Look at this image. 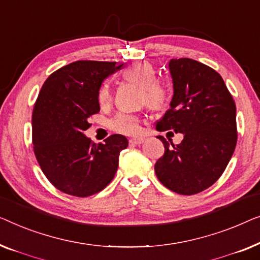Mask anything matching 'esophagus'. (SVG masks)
<instances>
[{
    "label": "esophagus",
    "instance_id": "esophagus-1",
    "mask_svg": "<svg viewBox=\"0 0 260 260\" xmlns=\"http://www.w3.org/2000/svg\"><path fill=\"white\" fill-rule=\"evenodd\" d=\"M145 139L144 138H132L129 139V144L132 145H141L144 144Z\"/></svg>",
    "mask_w": 260,
    "mask_h": 260
}]
</instances>
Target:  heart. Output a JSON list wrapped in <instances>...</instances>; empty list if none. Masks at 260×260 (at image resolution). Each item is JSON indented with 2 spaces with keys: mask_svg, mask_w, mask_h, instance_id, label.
Listing matches in <instances>:
<instances>
[{
  "mask_svg": "<svg viewBox=\"0 0 260 260\" xmlns=\"http://www.w3.org/2000/svg\"><path fill=\"white\" fill-rule=\"evenodd\" d=\"M126 80L134 82L142 87L141 100L146 102L151 109H161L167 105L170 100V88L166 83L158 82L156 80L155 69L148 62H138L129 67L125 72ZM100 105L106 106L112 101L113 90L111 83L105 82L100 87L98 94ZM109 128L116 133L132 135L137 134L140 126H139V118L137 115L128 112H119L108 122Z\"/></svg>",
  "mask_w": 260,
  "mask_h": 260,
  "instance_id": "heart-1",
  "label": "heart"
}]
</instances>
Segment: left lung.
Segmentation results:
<instances>
[{
    "mask_svg": "<svg viewBox=\"0 0 260 260\" xmlns=\"http://www.w3.org/2000/svg\"><path fill=\"white\" fill-rule=\"evenodd\" d=\"M171 108L155 128L182 133L174 146L158 137L165 153L155 162V174L168 189L191 196L220 178L237 145L236 104L214 69L192 58H172Z\"/></svg>",
    "mask_w": 260,
    "mask_h": 260,
    "instance_id": "8db88e82",
    "label": "left lung"
}]
</instances>
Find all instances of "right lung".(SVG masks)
Instances as JSON below:
<instances>
[{
	"instance_id": "right-lung-1",
	"label": "right lung",
	"mask_w": 260,
	"mask_h": 260,
	"mask_svg": "<svg viewBox=\"0 0 260 260\" xmlns=\"http://www.w3.org/2000/svg\"><path fill=\"white\" fill-rule=\"evenodd\" d=\"M122 64L75 61L54 72L43 83L32 109V145L40 167L61 192L89 197L113 180L119 155L128 146L121 134L104 144L85 135L89 118L100 111L99 89Z\"/></svg>"
}]
</instances>
